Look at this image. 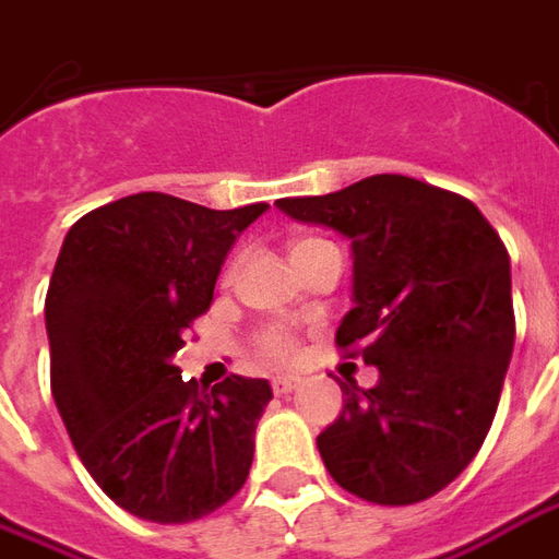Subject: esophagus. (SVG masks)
<instances>
[{
  "mask_svg": "<svg viewBox=\"0 0 559 559\" xmlns=\"http://www.w3.org/2000/svg\"><path fill=\"white\" fill-rule=\"evenodd\" d=\"M271 386L276 395H288V392H295L301 386V377H292V374H283V377H273Z\"/></svg>",
  "mask_w": 559,
  "mask_h": 559,
  "instance_id": "1",
  "label": "esophagus"
}]
</instances>
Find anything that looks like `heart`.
<instances>
[{"label":"heart","instance_id":"obj_1","mask_svg":"<svg viewBox=\"0 0 559 559\" xmlns=\"http://www.w3.org/2000/svg\"><path fill=\"white\" fill-rule=\"evenodd\" d=\"M317 242H322V240H313V237L292 240L288 252H292V258L301 255L304 249H310V246H317ZM258 346H261V353H264V356H267L271 361H292L295 356H298V337H295V334H288V331H283V329L264 331V334H261V341H258Z\"/></svg>","mask_w":559,"mask_h":559}]
</instances>
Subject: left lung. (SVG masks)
<instances>
[{
	"label": "left lung",
	"mask_w": 559,
	"mask_h": 559,
	"mask_svg": "<svg viewBox=\"0 0 559 559\" xmlns=\"http://www.w3.org/2000/svg\"><path fill=\"white\" fill-rule=\"evenodd\" d=\"M276 206L353 240L356 307L334 341L380 371L374 390L341 386L322 463L365 502L429 499L475 460L499 407L514 349L506 242L472 200L395 173Z\"/></svg>",
	"instance_id": "8db88e82"
}]
</instances>
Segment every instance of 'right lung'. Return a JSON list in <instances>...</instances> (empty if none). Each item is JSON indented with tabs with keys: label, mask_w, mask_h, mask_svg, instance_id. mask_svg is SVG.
I'll return each mask as SVG.
<instances>
[{
	"label": "right lung",
	"mask_w": 559,
	"mask_h": 559,
	"mask_svg": "<svg viewBox=\"0 0 559 559\" xmlns=\"http://www.w3.org/2000/svg\"><path fill=\"white\" fill-rule=\"evenodd\" d=\"M264 210L142 191L81 215L53 264V402L99 490L142 521H200L249 478L271 383L230 374L198 392L176 353L210 310L237 234Z\"/></svg>",
	"instance_id": "1"
}]
</instances>
